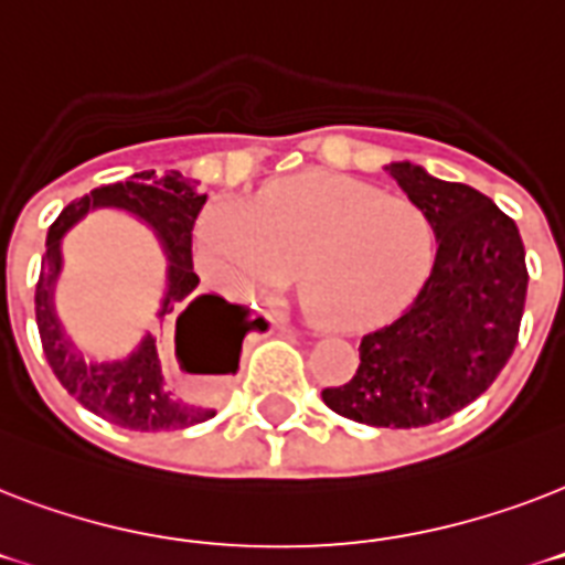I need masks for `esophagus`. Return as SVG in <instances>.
<instances>
[{
    "instance_id": "obj_1",
    "label": "esophagus",
    "mask_w": 565,
    "mask_h": 565,
    "mask_svg": "<svg viewBox=\"0 0 565 565\" xmlns=\"http://www.w3.org/2000/svg\"><path fill=\"white\" fill-rule=\"evenodd\" d=\"M269 319H273V322H275V326H278V328H290V319L284 317V313H275V317H269Z\"/></svg>"
}]
</instances>
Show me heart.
Segmentation results:
<instances>
[{
	"mask_svg": "<svg viewBox=\"0 0 565 565\" xmlns=\"http://www.w3.org/2000/svg\"><path fill=\"white\" fill-rule=\"evenodd\" d=\"M434 228L407 199L343 175H299L246 207L213 202L195 225V260L231 292L281 290L301 273L313 317L366 326L419 290Z\"/></svg>",
	"mask_w": 565,
	"mask_h": 565,
	"instance_id": "heart-1",
	"label": "heart"
}]
</instances>
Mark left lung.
Returning <instances> with one entry per match:
<instances>
[{
	"label": "left lung",
	"instance_id": "8db88e82",
	"mask_svg": "<svg viewBox=\"0 0 565 565\" xmlns=\"http://www.w3.org/2000/svg\"><path fill=\"white\" fill-rule=\"evenodd\" d=\"M390 179L428 216L437 257L402 317L361 340V363L322 402L375 428H422L472 404L516 349L527 266L516 222L469 184L390 163Z\"/></svg>",
	"mask_w": 565,
	"mask_h": 565
}]
</instances>
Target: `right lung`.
I'll list each match as a JSON object with an SVG mask.
<instances>
[{
	"mask_svg": "<svg viewBox=\"0 0 565 565\" xmlns=\"http://www.w3.org/2000/svg\"><path fill=\"white\" fill-rule=\"evenodd\" d=\"M204 202L207 195L195 190V181L184 179L175 170L167 175H154L152 170L90 190L66 204L49 228L46 257L40 264L34 292L43 354L66 393L110 425L128 430H181L216 416V407L207 398L220 390L225 377L237 372L243 337L260 326V319L248 317V308L243 305H231L222 296L195 290L199 275L193 273V225ZM96 206L135 212L162 239L171 266L168 299L159 316L180 313L177 353L182 369L209 377V395L204 399H188L171 386L151 335L122 362L90 364L74 352L63 334L51 301L54 278L60 271V237L84 212Z\"/></svg>",
	"mask_w": 565,
	"mask_h": 565,
	"instance_id": "right-lung-1",
	"label": "right lung"
}]
</instances>
